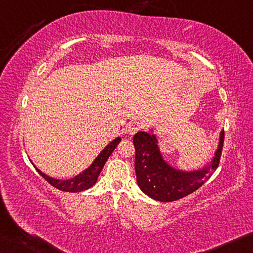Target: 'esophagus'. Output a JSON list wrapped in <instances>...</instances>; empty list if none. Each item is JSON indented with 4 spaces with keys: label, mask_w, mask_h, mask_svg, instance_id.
<instances>
[{
    "label": "esophagus",
    "mask_w": 253,
    "mask_h": 253,
    "mask_svg": "<svg viewBox=\"0 0 253 253\" xmlns=\"http://www.w3.org/2000/svg\"><path fill=\"white\" fill-rule=\"evenodd\" d=\"M141 129H142V124L141 123L137 122V121H132V122L126 124V133L129 134V135H133Z\"/></svg>",
    "instance_id": "esophagus-1"
}]
</instances>
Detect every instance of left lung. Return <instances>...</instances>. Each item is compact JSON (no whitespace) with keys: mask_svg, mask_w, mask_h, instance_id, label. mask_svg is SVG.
<instances>
[{"mask_svg":"<svg viewBox=\"0 0 253 253\" xmlns=\"http://www.w3.org/2000/svg\"><path fill=\"white\" fill-rule=\"evenodd\" d=\"M135 149L134 169L139 188L155 200L169 203L189 196L200 188L219 165L224 145V131L211 165L203 170L181 172L163 161L154 134L138 132L133 137Z\"/></svg>","mask_w":253,"mask_h":253,"instance_id":"obj_1","label":"left lung"}]
</instances>
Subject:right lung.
<instances>
[{
	"mask_svg": "<svg viewBox=\"0 0 253 253\" xmlns=\"http://www.w3.org/2000/svg\"><path fill=\"white\" fill-rule=\"evenodd\" d=\"M120 141H121V138H116L115 140H113L110 145L106 146V148H105L102 153L98 155V157L95 159L94 163H92V164L89 166L84 172L79 174V175H77L76 177L71 178V180L62 181V180H56V178H52L46 175V174L42 173L38 169H37V172L40 173L50 185H53L54 188L61 190V191H65V192L84 191V190L91 188V186L96 183L97 178H98V175L100 174V172H102L105 163H106L108 157L111 156V154L113 153V150L116 148V146L119 145Z\"/></svg>",
	"mask_w": 253,
	"mask_h": 253,
	"instance_id": "right-lung-1",
	"label": "right lung"
}]
</instances>
